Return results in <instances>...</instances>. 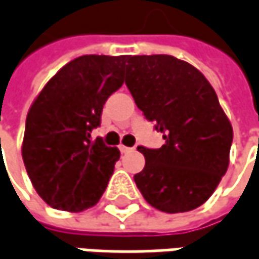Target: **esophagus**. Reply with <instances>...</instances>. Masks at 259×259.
Segmentation results:
<instances>
[{"instance_id":"obj_1","label":"esophagus","mask_w":259,"mask_h":259,"mask_svg":"<svg viewBox=\"0 0 259 259\" xmlns=\"http://www.w3.org/2000/svg\"><path fill=\"white\" fill-rule=\"evenodd\" d=\"M119 150H121V153H128V151H133L131 147H126V146H123V144H119Z\"/></svg>"}]
</instances>
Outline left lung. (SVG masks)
I'll return each instance as SVG.
<instances>
[{
	"instance_id": "8db88e82",
	"label": "left lung",
	"mask_w": 259,
	"mask_h": 259,
	"mask_svg": "<svg viewBox=\"0 0 259 259\" xmlns=\"http://www.w3.org/2000/svg\"><path fill=\"white\" fill-rule=\"evenodd\" d=\"M125 84L166 143L138 147L146 166L137 188L163 213H185L208 200L229 167L233 128L204 74L172 55H130Z\"/></svg>"
}]
</instances>
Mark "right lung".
Listing matches in <instances>:
<instances>
[{
	"label": "right lung",
	"instance_id": "obj_1",
	"mask_svg": "<svg viewBox=\"0 0 259 259\" xmlns=\"http://www.w3.org/2000/svg\"><path fill=\"white\" fill-rule=\"evenodd\" d=\"M128 55H83L65 64L33 100L21 156L33 188L52 208L80 213L108 187L118 147L92 140L103 105L123 84Z\"/></svg>",
	"mask_w": 259,
	"mask_h": 259
}]
</instances>
